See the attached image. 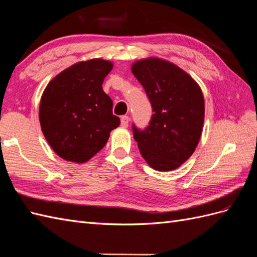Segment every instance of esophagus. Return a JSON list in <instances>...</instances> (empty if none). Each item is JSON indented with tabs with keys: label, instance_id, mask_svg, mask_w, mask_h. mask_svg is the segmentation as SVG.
<instances>
[{
	"label": "esophagus",
	"instance_id": "esophagus-1",
	"mask_svg": "<svg viewBox=\"0 0 257 257\" xmlns=\"http://www.w3.org/2000/svg\"><path fill=\"white\" fill-rule=\"evenodd\" d=\"M120 123H121L122 128H127L128 124H129V117L128 116H122L120 118Z\"/></svg>",
	"mask_w": 257,
	"mask_h": 257
}]
</instances>
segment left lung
I'll use <instances>...</instances> for the list:
<instances>
[{
	"label": "left lung",
	"mask_w": 257,
	"mask_h": 257,
	"mask_svg": "<svg viewBox=\"0 0 257 257\" xmlns=\"http://www.w3.org/2000/svg\"><path fill=\"white\" fill-rule=\"evenodd\" d=\"M131 70L152 104L150 126L134 138L149 166L160 172L180 167L193 154L201 139L205 103L200 85L172 62L148 57Z\"/></svg>",
	"instance_id": "1"
}]
</instances>
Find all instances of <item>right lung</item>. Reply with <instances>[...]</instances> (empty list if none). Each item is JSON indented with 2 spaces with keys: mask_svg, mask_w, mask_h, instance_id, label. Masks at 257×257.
<instances>
[{
  "mask_svg": "<svg viewBox=\"0 0 257 257\" xmlns=\"http://www.w3.org/2000/svg\"><path fill=\"white\" fill-rule=\"evenodd\" d=\"M113 63L92 58L64 69L44 89L39 120L50 147L63 160L83 164L119 126L113 102L102 88Z\"/></svg>",
  "mask_w": 257,
  "mask_h": 257,
  "instance_id": "right-lung-1",
  "label": "right lung"
}]
</instances>
